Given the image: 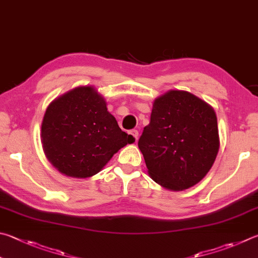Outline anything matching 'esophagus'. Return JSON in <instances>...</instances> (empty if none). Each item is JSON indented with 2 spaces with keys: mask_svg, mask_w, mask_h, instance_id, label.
Masks as SVG:
<instances>
[{
  "mask_svg": "<svg viewBox=\"0 0 258 258\" xmlns=\"http://www.w3.org/2000/svg\"><path fill=\"white\" fill-rule=\"evenodd\" d=\"M130 134L132 135V137L134 138V140H135V142L138 141V139H139V132H138V130H132V131H130Z\"/></svg>",
  "mask_w": 258,
  "mask_h": 258,
  "instance_id": "34e87169",
  "label": "esophagus"
}]
</instances>
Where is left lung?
Listing matches in <instances>:
<instances>
[{"mask_svg":"<svg viewBox=\"0 0 258 258\" xmlns=\"http://www.w3.org/2000/svg\"><path fill=\"white\" fill-rule=\"evenodd\" d=\"M138 144L154 181L167 189H187L203 179L217 158V115L191 93L170 90L154 100Z\"/></svg>","mask_w":258,"mask_h":258,"instance_id":"1","label":"left lung"}]
</instances>
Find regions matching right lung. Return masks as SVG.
Here are the masks:
<instances>
[{"mask_svg":"<svg viewBox=\"0 0 258 258\" xmlns=\"http://www.w3.org/2000/svg\"><path fill=\"white\" fill-rule=\"evenodd\" d=\"M46 158L62 174L88 178L135 140L119 128L93 87H78L51 101L41 123Z\"/></svg>","mask_w":258,"mask_h":258,"instance_id":"add662e5","label":"right lung"}]
</instances>
